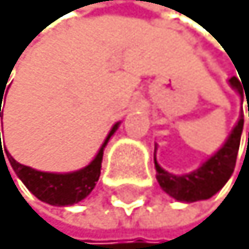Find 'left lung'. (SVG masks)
<instances>
[{
	"instance_id": "obj_1",
	"label": "left lung",
	"mask_w": 249,
	"mask_h": 249,
	"mask_svg": "<svg viewBox=\"0 0 249 249\" xmlns=\"http://www.w3.org/2000/svg\"><path fill=\"white\" fill-rule=\"evenodd\" d=\"M230 87L240 95L243 105V90L242 83L237 77L229 78ZM248 100V98H247ZM248 117H249V103H248ZM243 109L240 114L237 124L232 128V132L229 133L227 140L215 151L211 158H208L201 166L195 171L183 174V176H176L171 174L159 166L156 161V151H154V167H156V178L158 183L169 196H172L177 201L182 203H195L201 201V199H209L229 182V178L232 177L235 162H237V154L240 148V138H242L243 132ZM248 144H249V132H248Z\"/></svg>"
}]
</instances>
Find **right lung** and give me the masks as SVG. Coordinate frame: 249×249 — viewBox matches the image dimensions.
<instances>
[{
	"instance_id": "right-lung-1",
	"label": "right lung",
	"mask_w": 249,
	"mask_h": 249,
	"mask_svg": "<svg viewBox=\"0 0 249 249\" xmlns=\"http://www.w3.org/2000/svg\"><path fill=\"white\" fill-rule=\"evenodd\" d=\"M0 95L4 96V91L0 90ZM0 105H2V98H1ZM0 117L2 119L1 106ZM119 125H121V122H116L112 125V128L107 133L106 140L103 142L101 148L98 149L96 156L93 158V161L88 164V166L78 169V171H73V172L61 174V172L36 171V169H32L29 166H24V164L17 162L7 151L6 154L11 162V167L14 169L16 176L22 180V183H24L40 201L51 204V206H72V204H77V203H80L82 199H85L88 195L91 193V190L95 188V185L101 174L103 153H105L107 142L111 140V137L116 133ZM1 159H4V153H2V146L0 142V162ZM4 162H6V159H4ZM6 167H7V164H6ZM7 171H9V169H7Z\"/></svg>"
}]
</instances>
